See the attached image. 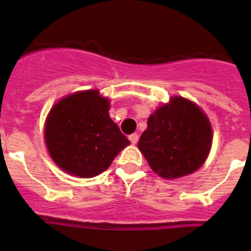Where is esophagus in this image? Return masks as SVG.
<instances>
[{"mask_svg": "<svg viewBox=\"0 0 251 251\" xmlns=\"http://www.w3.org/2000/svg\"><path fill=\"white\" fill-rule=\"evenodd\" d=\"M138 138H139V136L137 134V133H133V134H130L129 136V141L132 142L133 145H136L137 142H138Z\"/></svg>", "mask_w": 251, "mask_h": 251, "instance_id": "obj_1", "label": "esophagus"}]
</instances>
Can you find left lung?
<instances>
[{
  "label": "left lung",
  "mask_w": 251,
  "mask_h": 251,
  "mask_svg": "<svg viewBox=\"0 0 251 251\" xmlns=\"http://www.w3.org/2000/svg\"><path fill=\"white\" fill-rule=\"evenodd\" d=\"M138 148L163 178H178L200 168L211 148L207 117L192 101L172 98L148 118Z\"/></svg>",
  "instance_id": "obj_1"
}]
</instances>
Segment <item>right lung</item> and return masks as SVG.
<instances>
[{
    "instance_id": "obj_1",
    "label": "right lung",
    "mask_w": 251,
    "mask_h": 251,
    "mask_svg": "<svg viewBox=\"0 0 251 251\" xmlns=\"http://www.w3.org/2000/svg\"><path fill=\"white\" fill-rule=\"evenodd\" d=\"M51 158L61 170L89 178L109 167L129 141L109 117L98 90L75 93L52 106L45 126Z\"/></svg>"
}]
</instances>
